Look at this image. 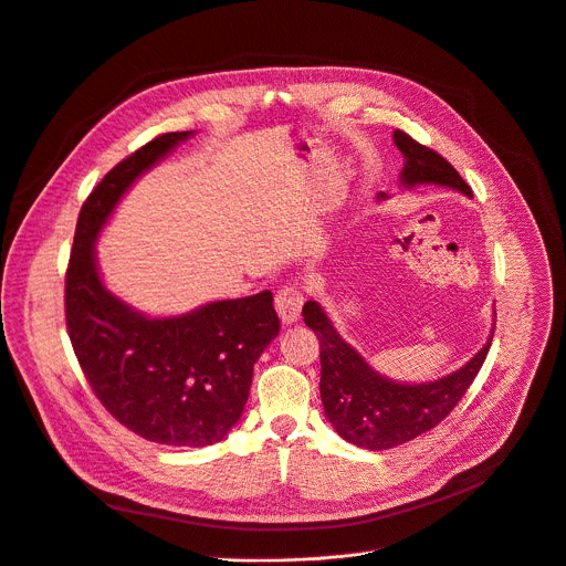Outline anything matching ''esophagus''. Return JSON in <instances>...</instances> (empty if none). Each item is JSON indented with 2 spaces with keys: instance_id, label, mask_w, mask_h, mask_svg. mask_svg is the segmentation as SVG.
I'll list each match as a JSON object with an SVG mask.
<instances>
[{
  "instance_id": "1",
  "label": "esophagus",
  "mask_w": 566,
  "mask_h": 566,
  "mask_svg": "<svg viewBox=\"0 0 566 566\" xmlns=\"http://www.w3.org/2000/svg\"><path fill=\"white\" fill-rule=\"evenodd\" d=\"M303 303H305V295L303 291H300L297 286L289 284V286H282L275 295V310L282 318L284 325H291L300 318V310H303Z\"/></svg>"
}]
</instances>
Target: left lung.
<instances>
[{
  "instance_id": "left-lung-1",
  "label": "left lung",
  "mask_w": 566,
  "mask_h": 566,
  "mask_svg": "<svg viewBox=\"0 0 566 566\" xmlns=\"http://www.w3.org/2000/svg\"><path fill=\"white\" fill-rule=\"evenodd\" d=\"M394 143L405 157L400 170L405 188L434 184L471 198L469 184L434 149L400 129L394 132ZM378 200H387V196L380 193ZM303 316L321 344V400L325 417L338 437L366 450L396 448L439 426L475 380L494 336L492 332L486 344L462 368L434 382L407 385L385 378L346 344L316 300H307Z\"/></svg>"
}]
</instances>
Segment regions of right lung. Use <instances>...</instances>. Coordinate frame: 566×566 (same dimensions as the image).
<instances>
[{"mask_svg": "<svg viewBox=\"0 0 566 566\" xmlns=\"http://www.w3.org/2000/svg\"><path fill=\"white\" fill-rule=\"evenodd\" d=\"M188 136L193 132L157 136L93 188L65 273V323L86 380L113 419L147 441L200 448L218 443L241 419L254 364L280 334L273 293L153 318L104 286L95 256V241L127 188Z\"/></svg>", "mask_w": 566, "mask_h": 566, "instance_id": "1", "label": "right lung"}]
</instances>
